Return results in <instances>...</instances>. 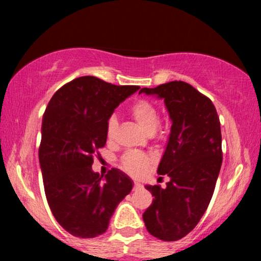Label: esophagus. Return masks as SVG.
<instances>
[{"mask_svg": "<svg viewBox=\"0 0 261 261\" xmlns=\"http://www.w3.org/2000/svg\"><path fill=\"white\" fill-rule=\"evenodd\" d=\"M142 188V185L140 184V182H134V190H137V189Z\"/></svg>", "mask_w": 261, "mask_h": 261, "instance_id": "esophagus-1", "label": "esophagus"}]
</instances>
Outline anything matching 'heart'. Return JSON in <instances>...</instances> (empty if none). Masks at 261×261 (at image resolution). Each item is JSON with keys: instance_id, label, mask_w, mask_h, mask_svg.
<instances>
[{"instance_id": "obj_1", "label": "heart", "mask_w": 261, "mask_h": 261, "mask_svg": "<svg viewBox=\"0 0 261 261\" xmlns=\"http://www.w3.org/2000/svg\"><path fill=\"white\" fill-rule=\"evenodd\" d=\"M130 114L134 120L140 125L147 134H153L160 125V114L157 108L149 100L139 99L130 107ZM116 128H118V120L115 116H110L107 122V139L112 141L115 137ZM153 158L141 152H127L121 157L120 167L128 175L139 178L145 175L153 164Z\"/></svg>"}]
</instances>
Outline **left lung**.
Instances as JSON below:
<instances>
[{
	"label": "left lung",
	"instance_id": "1",
	"mask_svg": "<svg viewBox=\"0 0 261 261\" xmlns=\"http://www.w3.org/2000/svg\"><path fill=\"white\" fill-rule=\"evenodd\" d=\"M140 93L164 99L173 122L158 166V174L170 180L166 189L146 185L154 199L143 212V222L155 238L174 242L195 228L214 195L222 164L220 118L211 99L182 81Z\"/></svg>",
	"mask_w": 261,
	"mask_h": 261
}]
</instances>
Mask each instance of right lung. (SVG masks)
I'll list each match as a JSON object with an SVG mask.
<instances>
[{
  "label": "right lung",
  "instance_id": "right-lung-1",
  "mask_svg": "<svg viewBox=\"0 0 261 261\" xmlns=\"http://www.w3.org/2000/svg\"><path fill=\"white\" fill-rule=\"evenodd\" d=\"M139 88L79 77L58 89L45 109L39 146L45 195L70 234H103L116 206L133 189L131 179L119 169H110L103 180L92 164L107 143L108 119Z\"/></svg>",
  "mask_w": 261,
  "mask_h": 261
}]
</instances>
